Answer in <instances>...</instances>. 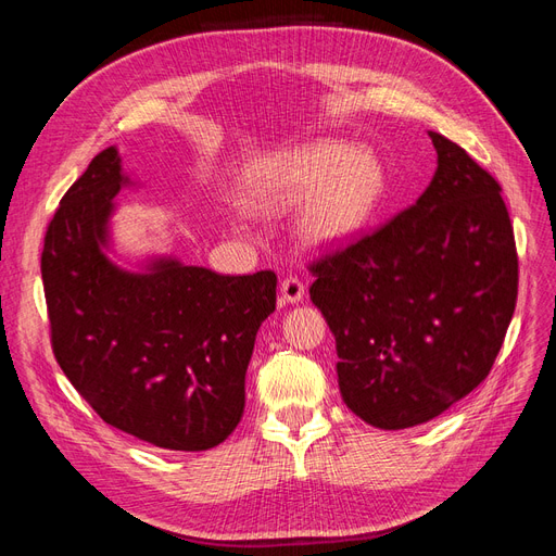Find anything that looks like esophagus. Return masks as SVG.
<instances>
[{
  "mask_svg": "<svg viewBox=\"0 0 556 556\" xmlns=\"http://www.w3.org/2000/svg\"><path fill=\"white\" fill-rule=\"evenodd\" d=\"M304 290L306 285L299 276H288L280 282V296L285 304H299V301L304 299Z\"/></svg>",
  "mask_w": 556,
  "mask_h": 556,
  "instance_id": "34e87169",
  "label": "esophagus"
}]
</instances>
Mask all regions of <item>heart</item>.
<instances>
[{
    "label": "heart",
    "instance_id": "1",
    "mask_svg": "<svg viewBox=\"0 0 556 556\" xmlns=\"http://www.w3.org/2000/svg\"><path fill=\"white\" fill-rule=\"evenodd\" d=\"M384 185V169L371 150L319 139L252 166L248 199L257 208H280L304 197L296 233L311 245H336L371 220Z\"/></svg>",
    "mask_w": 556,
    "mask_h": 556
}]
</instances>
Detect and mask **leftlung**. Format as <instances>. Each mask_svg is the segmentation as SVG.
Masks as SVG:
<instances>
[{
    "label": "left lung",
    "mask_w": 556,
    "mask_h": 556,
    "mask_svg": "<svg viewBox=\"0 0 556 556\" xmlns=\"http://www.w3.org/2000/svg\"><path fill=\"white\" fill-rule=\"evenodd\" d=\"M439 169L415 204L308 262L348 408L378 429L447 410L490 376L519 264L498 180L429 131Z\"/></svg>",
    "instance_id": "8db88e82"
}]
</instances>
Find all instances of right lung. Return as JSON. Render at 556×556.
Masks as SVG:
<instances>
[{"mask_svg":"<svg viewBox=\"0 0 556 556\" xmlns=\"http://www.w3.org/2000/svg\"><path fill=\"white\" fill-rule=\"evenodd\" d=\"M127 178L99 153L48 223L41 278L53 355L106 425L164 450L220 445L245 406V371L276 274L220 276L160 260L127 274L106 260L111 199Z\"/></svg>","mask_w":556,"mask_h":556,"instance_id":"add662e5","label":"right lung"}]
</instances>
